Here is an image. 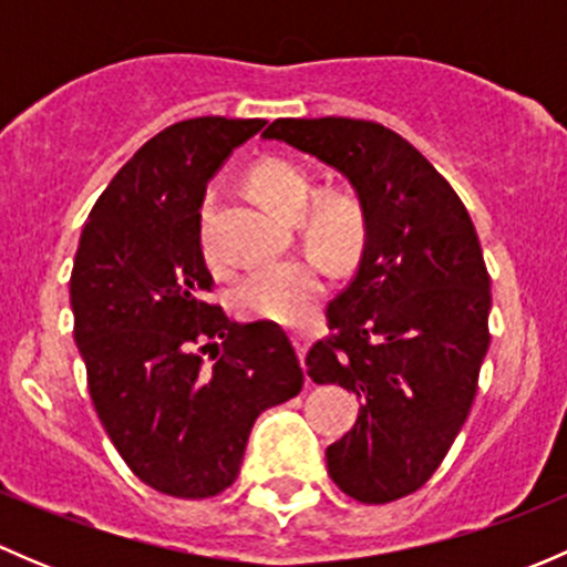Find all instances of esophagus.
<instances>
[{"mask_svg":"<svg viewBox=\"0 0 567 567\" xmlns=\"http://www.w3.org/2000/svg\"><path fill=\"white\" fill-rule=\"evenodd\" d=\"M290 337H293V346H296V351H299V357L305 359L307 348L312 346V340H316V334H312V331H307V329H296Z\"/></svg>","mask_w":567,"mask_h":567,"instance_id":"34e87169","label":"esophagus"}]
</instances>
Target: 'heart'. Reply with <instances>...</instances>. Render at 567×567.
Masks as SVG:
<instances>
[{
    "mask_svg": "<svg viewBox=\"0 0 567 567\" xmlns=\"http://www.w3.org/2000/svg\"><path fill=\"white\" fill-rule=\"evenodd\" d=\"M249 186L274 214H301L307 241L329 257L351 255L359 244L362 208L357 199L340 188H326V192H318L305 209L312 192V177L299 164L285 162V158H262L251 167ZM208 210L210 199H205L203 210H199V247L210 260L214 247H210L208 236ZM323 288V271L316 260L288 257V260L251 268L238 282L236 307L247 316L277 320V323H305L316 316Z\"/></svg>",
    "mask_w": 567,
    "mask_h": 567,
    "instance_id": "heart-1",
    "label": "heart"
}]
</instances>
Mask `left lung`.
<instances>
[{
	"label": "left lung",
	"instance_id": "left-lung-1",
	"mask_svg": "<svg viewBox=\"0 0 567 567\" xmlns=\"http://www.w3.org/2000/svg\"><path fill=\"white\" fill-rule=\"evenodd\" d=\"M337 169L357 192L364 247L307 353L316 384L359 398L326 450L342 494L384 505L431 480L466 422L488 351L491 279L468 210L414 145L381 123L279 117L262 131Z\"/></svg>",
	"mask_w": 567,
	"mask_h": 567
}]
</instances>
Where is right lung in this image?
Masks as SVG:
<instances>
[{
  "label": "right lung",
  "mask_w": 567,
  "mask_h": 567,
  "mask_svg": "<svg viewBox=\"0 0 567 567\" xmlns=\"http://www.w3.org/2000/svg\"><path fill=\"white\" fill-rule=\"evenodd\" d=\"M262 125L194 117L145 142L90 210L73 262V337L101 425L142 483L177 499L233 485L257 416L305 384L277 323L205 301V188Z\"/></svg>",
  "instance_id": "obj_1"
}]
</instances>
